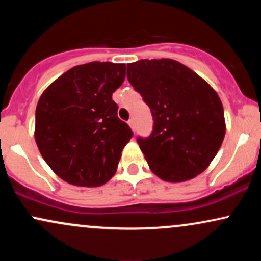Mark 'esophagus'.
Masks as SVG:
<instances>
[{
	"instance_id": "obj_1",
	"label": "esophagus",
	"mask_w": 261,
	"mask_h": 261,
	"mask_svg": "<svg viewBox=\"0 0 261 261\" xmlns=\"http://www.w3.org/2000/svg\"><path fill=\"white\" fill-rule=\"evenodd\" d=\"M127 122H128V125H130V127H131V128H133V130H135V120H134V119H133V118H131V119H130V120H128Z\"/></svg>"
}]
</instances>
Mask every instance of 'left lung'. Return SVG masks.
I'll use <instances>...</instances> for the list:
<instances>
[{
    "label": "left lung",
    "instance_id": "obj_1",
    "mask_svg": "<svg viewBox=\"0 0 261 261\" xmlns=\"http://www.w3.org/2000/svg\"><path fill=\"white\" fill-rule=\"evenodd\" d=\"M127 80L153 118L151 135L137 137L152 172L170 182L202 173L226 133L217 93L194 71L170 59L127 64Z\"/></svg>",
    "mask_w": 261,
    "mask_h": 261
}]
</instances>
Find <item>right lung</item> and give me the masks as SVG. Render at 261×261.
I'll list each match as a JSON object with an SVG mask.
<instances>
[{"instance_id": "1", "label": "right lung", "mask_w": 261, "mask_h": 261, "mask_svg": "<svg viewBox=\"0 0 261 261\" xmlns=\"http://www.w3.org/2000/svg\"><path fill=\"white\" fill-rule=\"evenodd\" d=\"M125 80V65L89 62L59 77L35 110V141L62 180L99 187L115 174L133 130L118 118L112 95Z\"/></svg>"}]
</instances>
